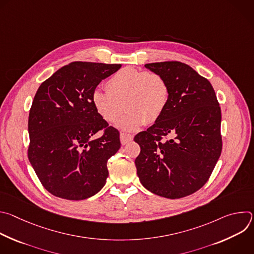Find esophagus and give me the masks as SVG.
Returning a JSON list of instances; mask_svg holds the SVG:
<instances>
[{
	"label": "esophagus",
	"mask_w": 254,
	"mask_h": 254,
	"mask_svg": "<svg viewBox=\"0 0 254 254\" xmlns=\"http://www.w3.org/2000/svg\"><path fill=\"white\" fill-rule=\"evenodd\" d=\"M120 137H121V142H122V144H127V142L131 141V140H132V138H133V136H132V135H130V134H127V133H124V132H122V133H121Z\"/></svg>",
	"instance_id": "34e87169"
}]
</instances>
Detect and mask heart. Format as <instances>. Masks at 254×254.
I'll return each instance as SVG.
<instances>
[{
  "label": "heart",
  "mask_w": 254,
  "mask_h": 254,
  "mask_svg": "<svg viewBox=\"0 0 254 254\" xmlns=\"http://www.w3.org/2000/svg\"><path fill=\"white\" fill-rule=\"evenodd\" d=\"M106 91L96 89L91 102L96 114L106 123H118L126 131H135L144 124H154L165 112L169 101V86L156 72L124 67L107 80ZM124 105L123 106L122 104Z\"/></svg>",
  "instance_id": "b5f03b06"
}]
</instances>
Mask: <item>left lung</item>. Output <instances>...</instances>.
<instances>
[{
  "mask_svg": "<svg viewBox=\"0 0 254 254\" xmlns=\"http://www.w3.org/2000/svg\"><path fill=\"white\" fill-rule=\"evenodd\" d=\"M144 67L165 78L170 94L161 118L134 136L140 147L136 174L150 192L183 198L205 185L221 155L220 106L211 83L189 65L166 61Z\"/></svg>",
  "mask_w": 254,
  "mask_h": 254,
  "instance_id": "left-lung-1",
  "label": "left lung"
}]
</instances>
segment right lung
<instances>
[{
  "mask_svg": "<svg viewBox=\"0 0 254 254\" xmlns=\"http://www.w3.org/2000/svg\"><path fill=\"white\" fill-rule=\"evenodd\" d=\"M121 67L72 62L36 92L28 121V158L52 195L78 201L95 195L105 185L107 161L121 148L120 132L96 114L91 95ZM101 129L105 133L93 139Z\"/></svg>",
  "mask_w": 254,
  "mask_h": 254,
  "instance_id": "1",
  "label": "right lung"
}]
</instances>
